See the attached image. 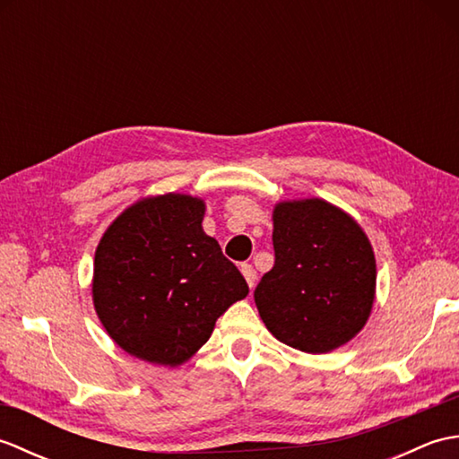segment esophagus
<instances>
[{
	"instance_id": "esophagus-1",
	"label": "esophagus",
	"mask_w": 459,
	"mask_h": 459,
	"mask_svg": "<svg viewBox=\"0 0 459 459\" xmlns=\"http://www.w3.org/2000/svg\"><path fill=\"white\" fill-rule=\"evenodd\" d=\"M240 272H242V276H245L248 288H250V290L255 288V284H256V270L252 268V264H242V266H240Z\"/></svg>"
}]
</instances>
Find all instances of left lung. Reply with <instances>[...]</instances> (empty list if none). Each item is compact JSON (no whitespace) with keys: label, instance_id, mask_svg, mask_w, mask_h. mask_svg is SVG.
<instances>
[{"label":"left lung","instance_id":"left-lung-1","mask_svg":"<svg viewBox=\"0 0 459 459\" xmlns=\"http://www.w3.org/2000/svg\"><path fill=\"white\" fill-rule=\"evenodd\" d=\"M272 221L276 260L255 290L262 321L304 353L345 345L375 301V252L363 229L324 199L278 203Z\"/></svg>","mask_w":459,"mask_h":459}]
</instances>
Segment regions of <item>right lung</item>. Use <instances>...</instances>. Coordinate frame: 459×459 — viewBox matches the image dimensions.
I'll list each match as a JSON object with an SVG mask.
<instances>
[{
    "label": "right lung",
    "instance_id": "add662e5",
    "mask_svg": "<svg viewBox=\"0 0 459 459\" xmlns=\"http://www.w3.org/2000/svg\"><path fill=\"white\" fill-rule=\"evenodd\" d=\"M203 199L168 193L126 209L99 242L92 299L126 353L178 367L207 343L214 321L248 284L204 235Z\"/></svg>",
    "mask_w": 459,
    "mask_h": 459
}]
</instances>
